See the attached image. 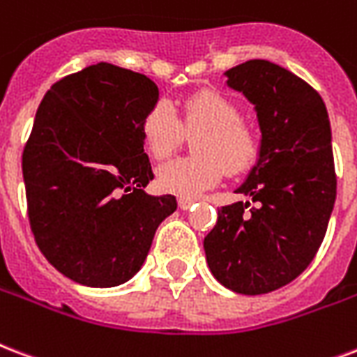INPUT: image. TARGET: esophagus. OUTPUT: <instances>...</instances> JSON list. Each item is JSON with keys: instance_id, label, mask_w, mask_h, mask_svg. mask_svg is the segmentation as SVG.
<instances>
[{"instance_id": "1", "label": "esophagus", "mask_w": 357, "mask_h": 357, "mask_svg": "<svg viewBox=\"0 0 357 357\" xmlns=\"http://www.w3.org/2000/svg\"><path fill=\"white\" fill-rule=\"evenodd\" d=\"M178 206H179V209H189V208H192V206H195V200H187V198H179L178 200Z\"/></svg>"}]
</instances>
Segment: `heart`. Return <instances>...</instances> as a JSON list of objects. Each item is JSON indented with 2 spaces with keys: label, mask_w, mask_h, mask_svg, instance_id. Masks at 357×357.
Here are the masks:
<instances>
[{
  "label": "heart",
  "mask_w": 357,
  "mask_h": 357,
  "mask_svg": "<svg viewBox=\"0 0 357 357\" xmlns=\"http://www.w3.org/2000/svg\"><path fill=\"white\" fill-rule=\"evenodd\" d=\"M195 140L198 157L174 159L157 170V185L165 192L192 200L211 189L225 176L247 172L260 153L258 135L241 121V110L230 97L204 89L181 102L176 114L168 100H157L142 119V140L157 160L167 159L183 144L187 135Z\"/></svg>",
  "instance_id": "b5f03b06"
}]
</instances>
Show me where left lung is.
<instances>
[{"label":"left lung","instance_id":"1","mask_svg":"<svg viewBox=\"0 0 357 357\" xmlns=\"http://www.w3.org/2000/svg\"><path fill=\"white\" fill-rule=\"evenodd\" d=\"M225 75L262 130L258 162L238 189L255 206H222L204 251L222 287L258 296L301 275L322 245L337 197L330 118L317 89L281 65L251 59Z\"/></svg>","mask_w":357,"mask_h":357}]
</instances>
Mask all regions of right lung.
<instances>
[{
    "label": "right lung",
    "instance_id": "add662e5",
    "mask_svg": "<svg viewBox=\"0 0 357 357\" xmlns=\"http://www.w3.org/2000/svg\"><path fill=\"white\" fill-rule=\"evenodd\" d=\"M159 100L146 75L89 65L56 82L22 153L27 217L46 260L70 281L123 284L142 268L176 197H151L140 127Z\"/></svg>",
    "mask_w": 357,
    "mask_h": 357
}]
</instances>
